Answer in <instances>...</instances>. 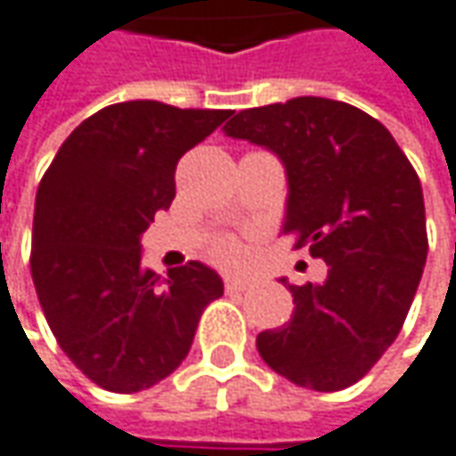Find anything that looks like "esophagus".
<instances>
[{
  "instance_id": "1",
  "label": "esophagus",
  "mask_w": 456,
  "mask_h": 456,
  "mask_svg": "<svg viewBox=\"0 0 456 456\" xmlns=\"http://www.w3.org/2000/svg\"><path fill=\"white\" fill-rule=\"evenodd\" d=\"M253 286V281L250 279H242V276H227L224 279V289L227 291H248Z\"/></svg>"
}]
</instances>
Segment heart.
I'll use <instances>...</instances> for the list:
<instances>
[{
    "instance_id": "heart-1",
    "label": "heart",
    "mask_w": 456,
    "mask_h": 456,
    "mask_svg": "<svg viewBox=\"0 0 456 456\" xmlns=\"http://www.w3.org/2000/svg\"><path fill=\"white\" fill-rule=\"evenodd\" d=\"M216 257L219 260H224V263H234L237 257H240V245L234 242V240H222L219 245H216Z\"/></svg>"
}]
</instances>
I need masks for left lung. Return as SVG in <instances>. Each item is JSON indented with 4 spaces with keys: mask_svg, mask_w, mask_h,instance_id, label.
<instances>
[{
    "mask_svg": "<svg viewBox=\"0 0 456 456\" xmlns=\"http://www.w3.org/2000/svg\"><path fill=\"white\" fill-rule=\"evenodd\" d=\"M224 134L281 159L283 234L328 263L322 283H289L294 314L257 335V354L299 387L356 385L397 338L423 276L428 237L413 165L377 118L328 97L240 110Z\"/></svg>",
    "mask_w": 456,
    "mask_h": 456,
    "instance_id": "left-lung-1",
    "label": "left lung"
}]
</instances>
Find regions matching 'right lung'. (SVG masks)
Instances as JSON below:
<instances>
[{
	"label": "right lung",
	"instance_id": "1",
	"mask_svg": "<svg viewBox=\"0 0 456 456\" xmlns=\"http://www.w3.org/2000/svg\"><path fill=\"white\" fill-rule=\"evenodd\" d=\"M229 116L116 102L79 123L43 175L30 273L51 333L97 387L128 395L162 382L224 294L199 260L167 279L144 268L142 234L173 203L177 159Z\"/></svg>",
	"mask_w": 456,
	"mask_h": 456
}]
</instances>
